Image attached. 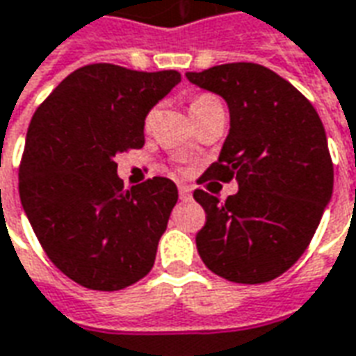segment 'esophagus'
I'll return each instance as SVG.
<instances>
[{
  "label": "esophagus",
  "instance_id": "1",
  "mask_svg": "<svg viewBox=\"0 0 356 356\" xmlns=\"http://www.w3.org/2000/svg\"><path fill=\"white\" fill-rule=\"evenodd\" d=\"M179 196H181V200H191V198H193V191H191V186L179 185Z\"/></svg>",
  "mask_w": 356,
  "mask_h": 356
}]
</instances>
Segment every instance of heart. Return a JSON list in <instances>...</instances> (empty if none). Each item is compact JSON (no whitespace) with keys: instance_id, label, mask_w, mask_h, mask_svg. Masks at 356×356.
<instances>
[{"instance_id":"obj_1","label":"heart","mask_w":356,"mask_h":356,"mask_svg":"<svg viewBox=\"0 0 356 356\" xmlns=\"http://www.w3.org/2000/svg\"><path fill=\"white\" fill-rule=\"evenodd\" d=\"M221 104L213 94H196L195 98L191 100V113H193V118H198L200 113L204 111H208L213 106H218ZM154 121H156V109H150L146 115H144V129L148 131V129H152Z\"/></svg>"}]
</instances>
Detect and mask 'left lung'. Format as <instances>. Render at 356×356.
<instances>
[{
	"mask_svg": "<svg viewBox=\"0 0 356 356\" xmlns=\"http://www.w3.org/2000/svg\"><path fill=\"white\" fill-rule=\"evenodd\" d=\"M186 79L220 94L231 118L220 158L200 183H238L225 202L195 191L206 212L196 233L198 254L229 282H272L307 250L332 198L334 163L324 125L293 84L258 63H225Z\"/></svg>",
	"mask_w": 356,
	"mask_h": 356,
	"instance_id": "obj_1",
	"label": "left lung"
}]
</instances>
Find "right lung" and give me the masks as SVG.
Here are the masks:
<instances>
[{"label": "right lung", "mask_w": 356, "mask_h": 356, "mask_svg": "<svg viewBox=\"0 0 356 356\" xmlns=\"http://www.w3.org/2000/svg\"><path fill=\"white\" fill-rule=\"evenodd\" d=\"M181 81L111 63L76 69L32 115L19 195L40 245L73 282L119 291L152 270L177 204L168 177L123 188L115 156L144 146V115Z\"/></svg>", "instance_id": "obj_1"}]
</instances>
